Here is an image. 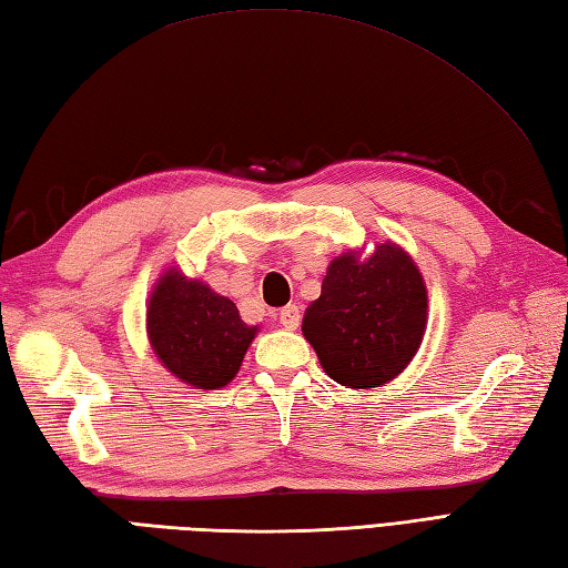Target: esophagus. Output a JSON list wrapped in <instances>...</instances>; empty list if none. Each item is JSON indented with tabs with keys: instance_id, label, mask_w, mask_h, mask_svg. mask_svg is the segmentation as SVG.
<instances>
[{
	"instance_id": "esophagus-1",
	"label": "esophagus",
	"mask_w": 568,
	"mask_h": 568,
	"mask_svg": "<svg viewBox=\"0 0 568 568\" xmlns=\"http://www.w3.org/2000/svg\"><path fill=\"white\" fill-rule=\"evenodd\" d=\"M277 320H281V327L285 329H297L300 320H303V315H300V307L297 305H287L281 310V315H277Z\"/></svg>"
}]
</instances>
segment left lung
Segmentation results:
<instances>
[{"mask_svg":"<svg viewBox=\"0 0 568 568\" xmlns=\"http://www.w3.org/2000/svg\"><path fill=\"white\" fill-rule=\"evenodd\" d=\"M427 324V287L407 253L385 241L368 258L336 256L303 334L324 373L348 388H378L413 361Z\"/></svg>","mask_w":568,"mask_h":568,"instance_id":"obj_1","label":"left lung"}]
</instances>
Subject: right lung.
I'll return each mask as SVG.
<instances>
[{
    "label": "right lung",
    "mask_w": 568,
    "mask_h": 568,
    "mask_svg": "<svg viewBox=\"0 0 568 568\" xmlns=\"http://www.w3.org/2000/svg\"><path fill=\"white\" fill-rule=\"evenodd\" d=\"M146 329L161 364L187 385L216 390L232 381L258 327L239 317L232 300L168 268L155 283Z\"/></svg>",
    "instance_id": "obj_1"
}]
</instances>
